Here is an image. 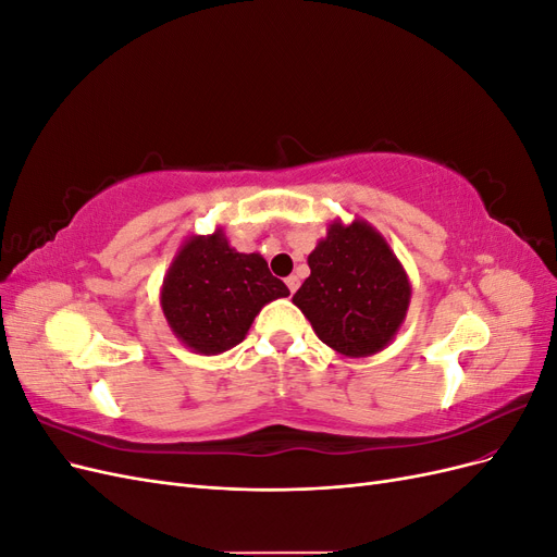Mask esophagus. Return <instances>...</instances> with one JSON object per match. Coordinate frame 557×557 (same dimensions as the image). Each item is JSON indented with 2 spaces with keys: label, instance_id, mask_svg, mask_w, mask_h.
I'll return each mask as SVG.
<instances>
[{
  "label": "esophagus",
  "instance_id": "esophagus-1",
  "mask_svg": "<svg viewBox=\"0 0 557 557\" xmlns=\"http://www.w3.org/2000/svg\"><path fill=\"white\" fill-rule=\"evenodd\" d=\"M285 285H288L290 293H295L299 288V278L297 276H288V278H285Z\"/></svg>",
  "mask_w": 557,
  "mask_h": 557
}]
</instances>
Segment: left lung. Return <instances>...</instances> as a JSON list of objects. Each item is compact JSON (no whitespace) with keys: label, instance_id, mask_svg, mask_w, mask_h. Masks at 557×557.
Here are the masks:
<instances>
[{"label":"left lung","instance_id":"left-lung-1","mask_svg":"<svg viewBox=\"0 0 557 557\" xmlns=\"http://www.w3.org/2000/svg\"><path fill=\"white\" fill-rule=\"evenodd\" d=\"M309 267L293 305L320 342L344 358L376 356L395 342L411 305V283L374 225L334 218L309 252Z\"/></svg>","mask_w":557,"mask_h":557}]
</instances>
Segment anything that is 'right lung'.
I'll use <instances>...</instances> for the list:
<instances>
[{"instance_id":"right-lung-1","label":"right lung","mask_w":557,"mask_h":557,"mask_svg":"<svg viewBox=\"0 0 557 557\" xmlns=\"http://www.w3.org/2000/svg\"><path fill=\"white\" fill-rule=\"evenodd\" d=\"M260 252L232 248L225 230L193 234L166 269L160 307L172 334L197 356H221L246 339L264 305L288 297Z\"/></svg>"}]
</instances>
